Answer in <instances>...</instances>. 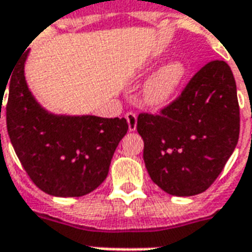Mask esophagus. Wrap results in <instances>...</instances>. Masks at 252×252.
Returning <instances> with one entry per match:
<instances>
[{
  "label": "esophagus",
  "instance_id": "esophagus-1",
  "mask_svg": "<svg viewBox=\"0 0 252 252\" xmlns=\"http://www.w3.org/2000/svg\"><path fill=\"white\" fill-rule=\"evenodd\" d=\"M126 119L128 122V128H129L130 132L136 130V126H137V115L134 112H126Z\"/></svg>",
  "mask_w": 252,
  "mask_h": 252
}]
</instances>
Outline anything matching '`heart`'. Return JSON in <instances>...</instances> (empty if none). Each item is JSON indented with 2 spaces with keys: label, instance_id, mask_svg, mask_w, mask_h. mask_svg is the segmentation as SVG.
<instances>
[{
  "label": "heart",
  "instance_id": "1",
  "mask_svg": "<svg viewBox=\"0 0 252 252\" xmlns=\"http://www.w3.org/2000/svg\"><path fill=\"white\" fill-rule=\"evenodd\" d=\"M187 69L182 61H171L163 65L142 91L144 102L150 107H163L171 102L183 82Z\"/></svg>",
  "mask_w": 252,
  "mask_h": 252
}]
</instances>
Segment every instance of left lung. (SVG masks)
<instances>
[{
  "label": "left lung",
  "mask_w": 252,
  "mask_h": 252,
  "mask_svg": "<svg viewBox=\"0 0 252 252\" xmlns=\"http://www.w3.org/2000/svg\"><path fill=\"white\" fill-rule=\"evenodd\" d=\"M137 132L144 161L158 187L174 196L207 191L221 174L239 137L237 85L221 60L204 65L159 114L142 112Z\"/></svg>",
  "instance_id": "left-lung-1"
}]
</instances>
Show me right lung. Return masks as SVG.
<instances>
[{"mask_svg":"<svg viewBox=\"0 0 252 252\" xmlns=\"http://www.w3.org/2000/svg\"><path fill=\"white\" fill-rule=\"evenodd\" d=\"M27 55L29 51L7 80L6 126L15 154L30 179L45 193L60 197L87 195L107 178L128 123L124 118L57 116L47 112L26 84Z\"/></svg>","mask_w":252,"mask_h":252,"instance_id":"1","label":"right lung"}]
</instances>
